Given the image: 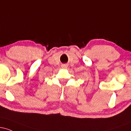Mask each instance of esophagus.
Listing matches in <instances>:
<instances>
[{
  "mask_svg": "<svg viewBox=\"0 0 131 131\" xmlns=\"http://www.w3.org/2000/svg\"><path fill=\"white\" fill-rule=\"evenodd\" d=\"M61 67H62L63 68H67L68 67V64H62V66H61Z\"/></svg>",
  "mask_w": 131,
  "mask_h": 131,
  "instance_id": "esophagus-1",
  "label": "esophagus"
}]
</instances>
